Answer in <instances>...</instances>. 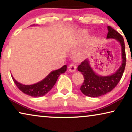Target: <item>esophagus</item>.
<instances>
[{
	"label": "esophagus",
	"instance_id": "34e87169",
	"mask_svg": "<svg viewBox=\"0 0 132 132\" xmlns=\"http://www.w3.org/2000/svg\"><path fill=\"white\" fill-rule=\"evenodd\" d=\"M76 65L75 64H73V63H72V64H71L69 65V71L70 72H72V73L75 72L76 70Z\"/></svg>",
	"mask_w": 132,
	"mask_h": 132
}]
</instances>
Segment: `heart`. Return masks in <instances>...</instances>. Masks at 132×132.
Returning a JSON list of instances; mask_svg holds the SVG:
<instances>
[{
	"label": "heart",
	"instance_id": "heart-1",
	"mask_svg": "<svg viewBox=\"0 0 132 132\" xmlns=\"http://www.w3.org/2000/svg\"><path fill=\"white\" fill-rule=\"evenodd\" d=\"M82 33L84 34H86V32H85V31H83Z\"/></svg>",
	"mask_w": 132,
	"mask_h": 132
}]
</instances>
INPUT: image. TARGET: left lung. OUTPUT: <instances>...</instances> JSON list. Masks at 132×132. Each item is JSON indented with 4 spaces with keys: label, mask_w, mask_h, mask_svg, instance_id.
I'll return each mask as SVG.
<instances>
[{
    "label": "left lung",
    "mask_w": 132,
    "mask_h": 132,
    "mask_svg": "<svg viewBox=\"0 0 132 132\" xmlns=\"http://www.w3.org/2000/svg\"><path fill=\"white\" fill-rule=\"evenodd\" d=\"M108 33L106 38L115 39L120 43L121 46L122 64L112 75L102 76L97 75L93 71L88 59L83 61L78 66L77 70L84 76V82L81 86L80 91L88 97H99L111 91L120 82L125 69L126 57L123 37L111 26H108Z\"/></svg>",
    "instance_id": "left-lung-1"
}]
</instances>
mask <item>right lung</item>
Instances as JSON below:
<instances>
[{
  "label": "right lung",
  "mask_w": 132,
  "mask_h": 132,
  "mask_svg": "<svg viewBox=\"0 0 132 132\" xmlns=\"http://www.w3.org/2000/svg\"><path fill=\"white\" fill-rule=\"evenodd\" d=\"M67 67V66L65 65L58 70L52 71L43 80L33 85H23L15 80L12 76V78L17 88L23 93L32 97H41L50 91L56 82L59 75L66 71Z\"/></svg>",
  "instance_id": "1"
}]
</instances>
